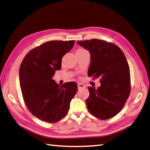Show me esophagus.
<instances>
[{
    "label": "esophagus",
    "mask_w": 150,
    "mask_h": 150,
    "mask_svg": "<svg viewBox=\"0 0 150 150\" xmlns=\"http://www.w3.org/2000/svg\"><path fill=\"white\" fill-rule=\"evenodd\" d=\"M77 85H78V89H79V90L86 88V86L84 85V84H83V83H78Z\"/></svg>",
    "instance_id": "1"
}]
</instances>
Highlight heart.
<instances>
[{"mask_svg": "<svg viewBox=\"0 0 150 150\" xmlns=\"http://www.w3.org/2000/svg\"><path fill=\"white\" fill-rule=\"evenodd\" d=\"M86 50L83 48H78L77 50H76V54L77 53H81V52H85Z\"/></svg>", "mask_w": 150, "mask_h": 150, "instance_id": "heart-1", "label": "heart"}]
</instances>
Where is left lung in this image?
I'll return each mask as SVG.
<instances>
[{
	"mask_svg": "<svg viewBox=\"0 0 150 150\" xmlns=\"http://www.w3.org/2000/svg\"><path fill=\"white\" fill-rule=\"evenodd\" d=\"M91 54L89 77L100 79L101 85L88 87L87 108L92 115L102 120L120 112L130 92V69L124 53L113 43L92 39L77 42Z\"/></svg>",
	"mask_w": 150,
	"mask_h": 150,
	"instance_id": "left-lung-1",
	"label": "left lung"
}]
</instances>
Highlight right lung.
<instances>
[{"label":"right lung","instance_id":"1","mask_svg":"<svg viewBox=\"0 0 150 150\" xmlns=\"http://www.w3.org/2000/svg\"><path fill=\"white\" fill-rule=\"evenodd\" d=\"M74 40H52L29 51L19 71L24 102L30 112L47 122H56L69 111L77 84L68 82L59 85L52 77L61 69L62 59L73 47Z\"/></svg>","mask_w":150,"mask_h":150}]
</instances>
